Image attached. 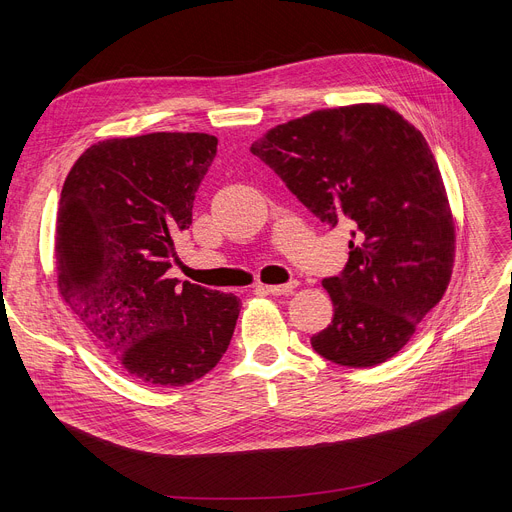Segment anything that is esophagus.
Masks as SVG:
<instances>
[{"label": "esophagus", "instance_id": "34e87169", "mask_svg": "<svg viewBox=\"0 0 512 512\" xmlns=\"http://www.w3.org/2000/svg\"><path fill=\"white\" fill-rule=\"evenodd\" d=\"M294 288H297V280H290L286 284H274V286H263V290L267 294H276V297H280V294H290Z\"/></svg>", "mask_w": 512, "mask_h": 512}]
</instances>
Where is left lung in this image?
I'll list each match as a JSON object with an SVG mask.
<instances>
[{"instance_id":"8db88e82","label":"left lung","mask_w":512,"mask_h":512,"mask_svg":"<svg viewBox=\"0 0 512 512\" xmlns=\"http://www.w3.org/2000/svg\"><path fill=\"white\" fill-rule=\"evenodd\" d=\"M251 153L315 218L351 226L344 270L324 280L334 317L311 338L315 353L346 367L394 357L452 274L454 224L423 134L390 107L361 103L280 124Z\"/></svg>"}]
</instances>
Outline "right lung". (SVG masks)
Masks as SVG:
<instances>
[{
  "label": "right lung",
  "instance_id": "right-lung-1",
  "mask_svg": "<svg viewBox=\"0 0 512 512\" xmlns=\"http://www.w3.org/2000/svg\"><path fill=\"white\" fill-rule=\"evenodd\" d=\"M218 151L203 132L110 139L76 159L60 197L58 286L126 373L186 386L224 357L240 299L168 278L174 238Z\"/></svg>",
  "mask_w": 512,
  "mask_h": 512
}]
</instances>
